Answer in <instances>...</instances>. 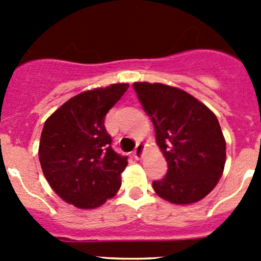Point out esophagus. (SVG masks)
Wrapping results in <instances>:
<instances>
[{
    "label": "esophagus",
    "instance_id": "34e87169",
    "mask_svg": "<svg viewBox=\"0 0 261 261\" xmlns=\"http://www.w3.org/2000/svg\"><path fill=\"white\" fill-rule=\"evenodd\" d=\"M143 152H144V144H138L135 147V150H134V156H135V159H141Z\"/></svg>",
    "mask_w": 261,
    "mask_h": 261
}]
</instances>
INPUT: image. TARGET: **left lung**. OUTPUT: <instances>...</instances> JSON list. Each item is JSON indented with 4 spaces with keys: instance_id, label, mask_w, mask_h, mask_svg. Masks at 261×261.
I'll return each instance as SVG.
<instances>
[{
    "instance_id": "1",
    "label": "left lung",
    "mask_w": 261,
    "mask_h": 261,
    "mask_svg": "<svg viewBox=\"0 0 261 261\" xmlns=\"http://www.w3.org/2000/svg\"><path fill=\"white\" fill-rule=\"evenodd\" d=\"M133 87L168 162L167 175L152 181L155 193L174 204L203 199L222 177L226 163V140L216 115L177 87L149 82Z\"/></svg>"
}]
</instances>
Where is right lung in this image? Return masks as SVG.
<instances>
[{"label":"right lung","instance_id":"1","mask_svg":"<svg viewBox=\"0 0 261 261\" xmlns=\"http://www.w3.org/2000/svg\"><path fill=\"white\" fill-rule=\"evenodd\" d=\"M127 88V83H115L82 92L44 123L41 169L53 191L77 208H97L120 189L127 158L112 150L105 117Z\"/></svg>","mask_w":261,"mask_h":261}]
</instances>
